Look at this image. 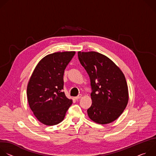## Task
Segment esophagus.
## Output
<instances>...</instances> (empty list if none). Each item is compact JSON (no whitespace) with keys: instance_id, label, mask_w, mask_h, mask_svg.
<instances>
[{"instance_id":"obj_1","label":"esophagus","mask_w":156,"mask_h":156,"mask_svg":"<svg viewBox=\"0 0 156 156\" xmlns=\"http://www.w3.org/2000/svg\"><path fill=\"white\" fill-rule=\"evenodd\" d=\"M81 96H82V95H81V94H79L78 96H77L76 97H75V99L76 100H78V99H80V98H81Z\"/></svg>"}]
</instances>
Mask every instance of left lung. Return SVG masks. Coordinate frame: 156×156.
<instances>
[{
	"mask_svg": "<svg viewBox=\"0 0 156 156\" xmlns=\"http://www.w3.org/2000/svg\"><path fill=\"white\" fill-rule=\"evenodd\" d=\"M78 59L90 76L92 104L89 117L99 124L115 121L123 113L128 101L125 77L107 57L96 52H78Z\"/></svg>",
	"mask_w": 156,
	"mask_h": 156,
	"instance_id": "1",
	"label": "left lung"
}]
</instances>
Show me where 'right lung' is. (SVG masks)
<instances>
[{"instance_id": "obj_1", "label": "right lung", "mask_w": 156, "mask_h": 156, "mask_svg": "<svg viewBox=\"0 0 156 156\" xmlns=\"http://www.w3.org/2000/svg\"><path fill=\"white\" fill-rule=\"evenodd\" d=\"M75 52H55L42 58L36 65L27 86L30 108L46 125L60 123L72 104L63 90V74Z\"/></svg>"}]
</instances>
